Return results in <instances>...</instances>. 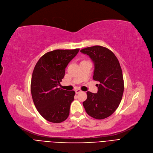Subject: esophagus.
<instances>
[{
  "mask_svg": "<svg viewBox=\"0 0 153 153\" xmlns=\"http://www.w3.org/2000/svg\"><path fill=\"white\" fill-rule=\"evenodd\" d=\"M75 93H76V94H78V93L82 92V90H81V89H76V90H75Z\"/></svg>",
  "mask_w": 153,
  "mask_h": 153,
  "instance_id": "34e87169",
  "label": "esophagus"
}]
</instances>
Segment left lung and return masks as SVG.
Listing matches in <instances>:
<instances>
[{
  "instance_id": "left-lung-1",
  "label": "left lung",
  "mask_w": 153,
  "mask_h": 153,
  "mask_svg": "<svg viewBox=\"0 0 153 153\" xmlns=\"http://www.w3.org/2000/svg\"><path fill=\"white\" fill-rule=\"evenodd\" d=\"M80 52L93 60V78L100 83L97 93H86L83 105L89 116L99 120L105 119L117 109L122 98L124 83L120 63L111 50L102 46L88 47Z\"/></svg>"
}]
</instances>
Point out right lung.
Wrapping results in <instances>:
<instances>
[{"instance_id": "right-lung-1", "label": "right lung", "mask_w": 153, "mask_h": 153, "mask_svg": "<svg viewBox=\"0 0 153 153\" xmlns=\"http://www.w3.org/2000/svg\"><path fill=\"white\" fill-rule=\"evenodd\" d=\"M79 49H57L43 55L36 64L31 78V92L36 108L42 117L52 123H60L69 115L74 91L58 88L65 68Z\"/></svg>"}]
</instances>
